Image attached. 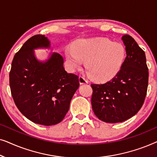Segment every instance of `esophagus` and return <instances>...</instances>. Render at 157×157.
I'll return each mask as SVG.
<instances>
[{
    "label": "esophagus",
    "mask_w": 157,
    "mask_h": 157,
    "mask_svg": "<svg viewBox=\"0 0 157 157\" xmlns=\"http://www.w3.org/2000/svg\"><path fill=\"white\" fill-rule=\"evenodd\" d=\"M79 83H80V84H84V83H89V81L88 80H86L84 77L82 76H79Z\"/></svg>",
    "instance_id": "esophagus-1"
}]
</instances>
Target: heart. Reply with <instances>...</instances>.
I'll return each mask as SVG.
<instances>
[{
	"mask_svg": "<svg viewBox=\"0 0 157 157\" xmlns=\"http://www.w3.org/2000/svg\"><path fill=\"white\" fill-rule=\"evenodd\" d=\"M66 56L71 69L80 68L86 61L89 76L94 81H105L121 69L126 49L122 44L106 38L79 39L75 42L74 48H66Z\"/></svg>",
	"mask_w": 157,
	"mask_h": 157,
	"instance_id": "heart-1",
	"label": "heart"
}]
</instances>
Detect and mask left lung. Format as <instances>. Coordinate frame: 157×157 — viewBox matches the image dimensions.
<instances>
[{
	"instance_id": "obj_1",
	"label": "left lung",
	"mask_w": 157,
	"mask_h": 157,
	"mask_svg": "<svg viewBox=\"0 0 157 157\" xmlns=\"http://www.w3.org/2000/svg\"><path fill=\"white\" fill-rule=\"evenodd\" d=\"M126 57L121 69L109 81L91 84V106L98 119L119 123L136 114L147 95L149 71L145 53L129 35L121 38Z\"/></svg>"
}]
</instances>
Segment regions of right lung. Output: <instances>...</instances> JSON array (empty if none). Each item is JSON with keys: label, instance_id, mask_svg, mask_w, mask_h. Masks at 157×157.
Segmentation results:
<instances>
[{"label": "right lung", "instance_id": "1", "mask_svg": "<svg viewBox=\"0 0 157 157\" xmlns=\"http://www.w3.org/2000/svg\"><path fill=\"white\" fill-rule=\"evenodd\" d=\"M50 46L44 35L32 36L15 54L9 74L17 108L28 119L44 126L64 119L79 86L78 76L66 71L59 53H52L46 61L36 59L34 49Z\"/></svg>", "mask_w": 157, "mask_h": 157}]
</instances>
